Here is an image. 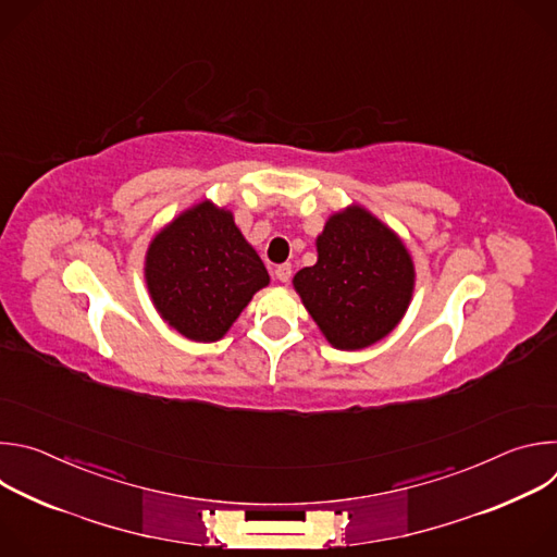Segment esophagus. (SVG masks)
<instances>
[{
  "label": "esophagus",
  "instance_id": "esophagus-1",
  "mask_svg": "<svg viewBox=\"0 0 557 557\" xmlns=\"http://www.w3.org/2000/svg\"><path fill=\"white\" fill-rule=\"evenodd\" d=\"M290 273H293L290 264H280V267H275V277H277L280 282H288V280H290Z\"/></svg>",
  "mask_w": 557,
  "mask_h": 557
}]
</instances>
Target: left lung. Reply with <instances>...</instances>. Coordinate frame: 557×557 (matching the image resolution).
<instances>
[{
    "label": "left lung",
    "mask_w": 557,
    "mask_h": 557,
    "mask_svg": "<svg viewBox=\"0 0 557 557\" xmlns=\"http://www.w3.org/2000/svg\"><path fill=\"white\" fill-rule=\"evenodd\" d=\"M306 310L339 350L383 339L408 310L414 267L408 249L361 207L335 213L317 237V264L295 280Z\"/></svg>",
    "instance_id": "obj_1"
}]
</instances>
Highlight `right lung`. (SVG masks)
I'll return each mask as SVG.
<instances>
[{"label": "right lung", "instance_id": "obj_1", "mask_svg": "<svg viewBox=\"0 0 557 557\" xmlns=\"http://www.w3.org/2000/svg\"><path fill=\"white\" fill-rule=\"evenodd\" d=\"M145 280L170 326L194 342H218L269 273L231 211L200 202L153 237Z\"/></svg>", "mask_w": 557, "mask_h": 557}]
</instances>
